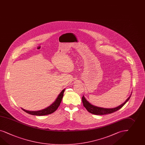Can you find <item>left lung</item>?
I'll return each instance as SVG.
<instances>
[{"label":"left lung","mask_w":145,"mask_h":145,"mask_svg":"<svg viewBox=\"0 0 145 145\" xmlns=\"http://www.w3.org/2000/svg\"><path fill=\"white\" fill-rule=\"evenodd\" d=\"M131 94H132V92L131 93L130 96L125 102H123V103H122L121 105L118 106L117 107L114 108H103L101 107H99V106H94V105L91 104V103L89 102L88 101H87V100L84 97V95L82 97V100L83 106L86 108L88 111H89L90 113L96 114V115H103V114H107L113 113L114 112L121 109L122 107L124 106L127 102L129 100V99L131 97Z\"/></svg>","instance_id":"obj_1"}]
</instances>
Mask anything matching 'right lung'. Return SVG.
<instances>
[{"label": "right lung", "mask_w": 145, "mask_h": 145, "mask_svg": "<svg viewBox=\"0 0 145 145\" xmlns=\"http://www.w3.org/2000/svg\"><path fill=\"white\" fill-rule=\"evenodd\" d=\"M65 90V89L63 90L59 94L58 97L56 99L55 101L46 108H45L41 110H39V111H28L24 109L23 108L22 109L27 114H30L31 115H34V116H45V115L52 114L57 110L61 102L62 101V99L63 97V94Z\"/></svg>", "instance_id": "1"}]
</instances>
